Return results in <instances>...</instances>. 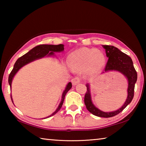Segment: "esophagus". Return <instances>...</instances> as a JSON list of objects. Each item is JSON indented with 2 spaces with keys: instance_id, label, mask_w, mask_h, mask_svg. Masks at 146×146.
I'll return each instance as SVG.
<instances>
[{
  "instance_id": "obj_1",
  "label": "esophagus",
  "mask_w": 146,
  "mask_h": 146,
  "mask_svg": "<svg viewBox=\"0 0 146 146\" xmlns=\"http://www.w3.org/2000/svg\"><path fill=\"white\" fill-rule=\"evenodd\" d=\"M71 82H72L73 86H76L77 84H79L80 82V78L79 77H75L72 79L71 80Z\"/></svg>"
}]
</instances>
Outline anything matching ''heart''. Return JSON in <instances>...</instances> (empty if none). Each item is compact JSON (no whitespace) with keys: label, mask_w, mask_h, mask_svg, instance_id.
Listing matches in <instances>:
<instances>
[{"label":"heart","mask_w":146,"mask_h":146,"mask_svg":"<svg viewBox=\"0 0 146 146\" xmlns=\"http://www.w3.org/2000/svg\"><path fill=\"white\" fill-rule=\"evenodd\" d=\"M106 56L95 48H82L73 51L69 56L71 67L85 69L91 75L99 73L106 64Z\"/></svg>","instance_id":"b5f03b06"}]
</instances>
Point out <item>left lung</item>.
Wrapping results in <instances>:
<instances>
[{"label": "left lung", "mask_w": 146, "mask_h": 146, "mask_svg": "<svg viewBox=\"0 0 146 146\" xmlns=\"http://www.w3.org/2000/svg\"><path fill=\"white\" fill-rule=\"evenodd\" d=\"M102 47L105 49L106 56L108 57V62L106 64L103 73L111 71H115L122 73L125 76L128 82L126 100L122 107L117 110L111 112H104L93 104L91 100L90 86V84L88 83L86 85L87 87V91L84 97V103L87 110L93 115L100 117L109 118L114 117L120 113L132 101L134 97L135 85L137 80V73L133 66L132 59L126 54L122 52L115 46L102 45Z\"/></svg>", "instance_id": "8db88e82"}]
</instances>
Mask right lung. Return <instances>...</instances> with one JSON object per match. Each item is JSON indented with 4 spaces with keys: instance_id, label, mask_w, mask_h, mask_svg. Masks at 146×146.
Segmentation results:
<instances>
[{
    "instance_id": "add662e5",
    "label": "right lung",
    "mask_w": 146,
    "mask_h": 146,
    "mask_svg": "<svg viewBox=\"0 0 146 146\" xmlns=\"http://www.w3.org/2000/svg\"><path fill=\"white\" fill-rule=\"evenodd\" d=\"M64 50V46L63 44H58V45H52V44H41V45L37 46L35 47L30 51H28V53H26L25 55L22 56L21 57L17 59L16 62L15 63L13 70H12L11 72L10 73L9 75L8 78V82L10 86V89L11 90V83L12 80H13V77L15 75H16V73L18 72L19 70L22 68L26 64L31 62L35 61L38 59H40L44 57V56H55V52H62ZM72 88V84L71 82H69L65 90L63 91L62 95V99L60 101V103L59 106H58L57 109L54 113H53L51 115L48 116L44 118H47L51 117L54 115H55L59 110H60L62 108V106L63 104L64 98H65V96L66 93H68V91ZM11 98L13 102V98H12V96L11 95Z\"/></svg>"
}]
</instances>
